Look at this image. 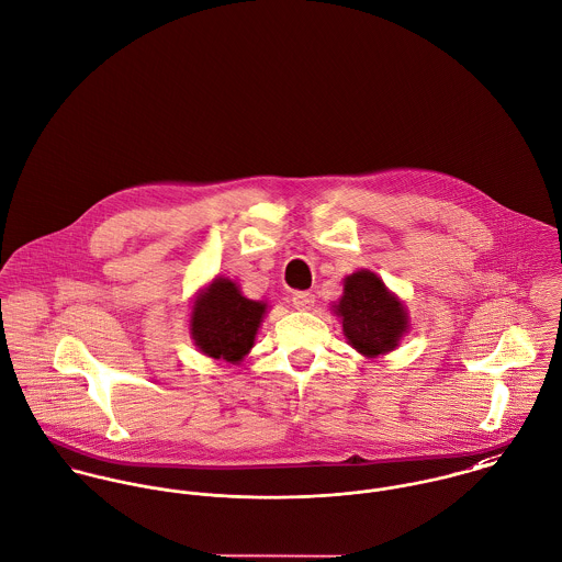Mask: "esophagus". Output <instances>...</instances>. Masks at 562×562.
Masks as SVG:
<instances>
[{"label": "esophagus", "mask_w": 562, "mask_h": 562, "mask_svg": "<svg viewBox=\"0 0 562 562\" xmlns=\"http://www.w3.org/2000/svg\"><path fill=\"white\" fill-rule=\"evenodd\" d=\"M315 304V295L311 291H295L293 293V306L300 311H308Z\"/></svg>", "instance_id": "1"}]
</instances>
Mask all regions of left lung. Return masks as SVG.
<instances>
[{
    "label": "left lung",
    "instance_id": "8db88e82",
    "mask_svg": "<svg viewBox=\"0 0 562 562\" xmlns=\"http://www.w3.org/2000/svg\"><path fill=\"white\" fill-rule=\"evenodd\" d=\"M337 313L345 337L367 356L391 351L408 328L404 306L371 271H358L345 280Z\"/></svg>",
    "mask_w": 562,
    "mask_h": 562
}]
</instances>
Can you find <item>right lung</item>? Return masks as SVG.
<instances>
[{
	"mask_svg": "<svg viewBox=\"0 0 562 562\" xmlns=\"http://www.w3.org/2000/svg\"><path fill=\"white\" fill-rule=\"evenodd\" d=\"M262 315L265 304L243 297L234 282L220 278L195 302L191 335L206 356L238 362L251 349Z\"/></svg>",
	"mask_w": 562,
	"mask_h": 562,
	"instance_id": "obj_1",
	"label": "right lung"
}]
</instances>
